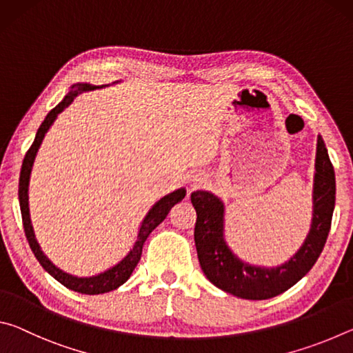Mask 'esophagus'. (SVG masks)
<instances>
[{
    "label": "esophagus",
    "instance_id": "esophagus-1",
    "mask_svg": "<svg viewBox=\"0 0 353 353\" xmlns=\"http://www.w3.org/2000/svg\"><path fill=\"white\" fill-rule=\"evenodd\" d=\"M201 183V179H193V187H198Z\"/></svg>",
    "mask_w": 353,
    "mask_h": 353
}]
</instances>
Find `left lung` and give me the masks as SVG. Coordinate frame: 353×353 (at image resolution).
<instances>
[{
    "label": "left lung",
    "instance_id": "obj_1",
    "mask_svg": "<svg viewBox=\"0 0 353 353\" xmlns=\"http://www.w3.org/2000/svg\"><path fill=\"white\" fill-rule=\"evenodd\" d=\"M334 171L325 143L318 137L313 188V219L305 243L296 255L276 268L254 266L232 252L224 240V204L208 191L191 193L196 214L194 243L207 279L229 294L249 301H265L296 285L312 270L325 246L334 208Z\"/></svg>",
    "mask_w": 353,
    "mask_h": 353
}]
</instances>
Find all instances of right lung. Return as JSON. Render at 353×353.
<instances>
[{
  "label": "right lung",
  "mask_w": 353,
  "mask_h": 353,
  "mask_svg": "<svg viewBox=\"0 0 353 353\" xmlns=\"http://www.w3.org/2000/svg\"><path fill=\"white\" fill-rule=\"evenodd\" d=\"M94 88L97 87L90 85V83H74V85L71 87V90L67 97H65L61 103L54 107V109L48 113L46 118L43 119V123L40 124L34 143L31 145V148L28 149L25 160H23L21 172H20V183H19V199H20V208H21L23 227H25L28 243L32 249L35 259L39 260L40 265L43 266V270L48 274H51V276L54 277L57 282H61L63 286H67L68 290H73L76 292H82V294H103V292H109L112 290H117L118 286H121L124 282H126V280L130 277V274H132V271L135 270L137 263L140 261L143 244H145L149 234H151L155 227L162 223V221L166 218V214L170 213L171 208L174 207V204L181 202L185 198V194H187V190L179 188L176 191H172V193L163 196V198L159 202H155L151 210L148 212L146 218L143 219L141 227L139 230V235H137V241L134 244V248L130 249V252L124 256V259L119 261L118 265L110 268V270L98 274V276H93V277L71 276V274L63 272L62 270H59L57 266L52 265L50 259H48V256L41 252L39 243H37V240H35L34 229L31 224V214H29V196H28L29 177H31L35 155H37V151L41 145V141H43L45 134L48 132V129L51 128V124L54 123V119L57 118L59 113H61L65 107H68L71 103H73L77 94L82 92H87V90H94Z\"/></svg>",
  "instance_id": "add662e5"
}]
</instances>
